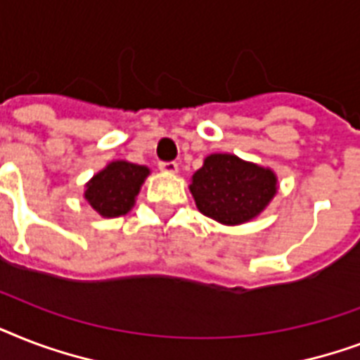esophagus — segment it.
Returning a JSON list of instances; mask_svg holds the SVG:
<instances>
[{
	"mask_svg": "<svg viewBox=\"0 0 360 360\" xmlns=\"http://www.w3.org/2000/svg\"><path fill=\"white\" fill-rule=\"evenodd\" d=\"M158 168H160V172H164V174H169V175H174L179 172V166H177V162H160L158 164Z\"/></svg>",
	"mask_w": 360,
	"mask_h": 360,
	"instance_id": "34e87169",
	"label": "esophagus"
}]
</instances>
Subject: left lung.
<instances>
[{"instance_id":"obj_1","label":"left lung","mask_w":360,"mask_h":360,"mask_svg":"<svg viewBox=\"0 0 360 360\" xmlns=\"http://www.w3.org/2000/svg\"><path fill=\"white\" fill-rule=\"evenodd\" d=\"M198 211L224 226L250 222L267 209L278 192V177L267 166L231 153H213L191 177Z\"/></svg>"}]
</instances>
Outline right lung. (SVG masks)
Returning <instances> with one entry per match:
<instances>
[{"label":"right lung","mask_w":360,"mask_h":360,"mask_svg":"<svg viewBox=\"0 0 360 360\" xmlns=\"http://www.w3.org/2000/svg\"><path fill=\"white\" fill-rule=\"evenodd\" d=\"M151 169L129 160H112L86 183L84 198L103 219L123 217L134 207L136 196Z\"/></svg>","instance_id":"add662e5"}]
</instances>
